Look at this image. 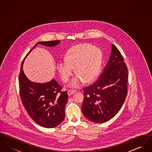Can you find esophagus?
<instances>
[{
  "label": "esophagus",
  "instance_id": "34e87169",
  "mask_svg": "<svg viewBox=\"0 0 152 152\" xmlns=\"http://www.w3.org/2000/svg\"><path fill=\"white\" fill-rule=\"evenodd\" d=\"M76 92V90H73V89H69V90H68V92H67L69 96L74 94H75Z\"/></svg>",
  "mask_w": 152,
  "mask_h": 152
}]
</instances>
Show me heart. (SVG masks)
I'll use <instances>...</instances> for the list:
<instances>
[{
    "label": "heart",
    "mask_w": 152,
    "mask_h": 152,
    "mask_svg": "<svg viewBox=\"0 0 152 152\" xmlns=\"http://www.w3.org/2000/svg\"><path fill=\"white\" fill-rule=\"evenodd\" d=\"M102 53L99 48L89 44H77L70 48L65 54V61H60L57 69L62 80L67 82L74 68L76 76L70 83L73 88H79L85 83L96 77L101 66Z\"/></svg>",
    "instance_id": "obj_1"
}]
</instances>
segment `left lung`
I'll list each match as a JSON object with an SVG mask.
<instances>
[{"instance_id": "obj_1", "label": "left lung", "mask_w": 152, "mask_h": 152, "mask_svg": "<svg viewBox=\"0 0 152 152\" xmlns=\"http://www.w3.org/2000/svg\"><path fill=\"white\" fill-rule=\"evenodd\" d=\"M128 71L123 56L112 44L108 62L94 84L84 89L82 112L92 122L105 123L121 109L128 94Z\"/></svg>"}]
</instances>
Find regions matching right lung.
I'll use <instances>...</instances> for the list:
<instances>
[{
    "instance_id": "add662e5",
    "label": "right lung",
    "mask_w": 152,
    "mask_h": 152,
    "mask_svg": "<svg viewBox=\"0 0 152 152\" xmlns=\"http://www.w3.org/2000/svg\"><path fill=\"white\" fill-rule=\"evenodd\" d=\"M60 40L37 42L22 61L19 75V94L22 103L30 117L37 124L53 128L60 124L65 118V107L68 94L54 79L40 84L30 81L23 70L24 59L36 45L53 47Z\"/></svg>"
}]
</instances>
